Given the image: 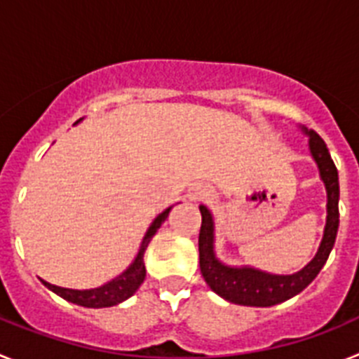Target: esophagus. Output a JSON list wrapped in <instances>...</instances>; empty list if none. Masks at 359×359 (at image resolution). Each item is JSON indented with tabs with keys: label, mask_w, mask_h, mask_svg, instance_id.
<instances>
[{
	"label": "esophagus",
	"mask_w": 359,
	"mask_h": 359,
	"mask_svg": "<svg viewBox=\"0 0 359 359\" xmlns=\"http://www.w3.org/2000/svg\"><path fill=\"white\" fill-rule=\"evenodd\" d=\"M192 198H194V199H207V198H210V190H207V189L196 190L194 194H192Z\"/></svg>",
	"instance_id": "obj_1"
}]
</instances>
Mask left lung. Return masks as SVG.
Masks as SVG:
<instances>
[{
  "label": "left lung",
  "mask_w": 359,
  "mask_h": 359,
  "mask_svg": "<svg viewBox=\"0 0 359 359\" xmlns=\"http://www.w3.org/2000/svg\"><path fill=\"white\" fill-rule=\"evenodd\" d=\"M309 138L311 158L318 167L320 180L327 192V217L325 228L315 257L300 271L291 275H275L252 268V266H230L219 261L215 255V223L214 215L205 205H199L201 230H199V268L205 282L214 293L231 304L250 307H269L290 300L291 297L306 290L315 280L320 269L327 262L329 253L334 246L338 224H340V183L325 142L307 128H300Z\"/></svg>",
  "instance_id": "1"
}]
</instances>
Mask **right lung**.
<instances>
[{
	"mask_svg": "<svg viewBox=\"0 0 359 359\" xmlns=\"http://www.w3.org/2000/svg\"><path fill=\"white\" fill-rule=\"evenodd\" d=\"M81 120H79V122H81ZM170 210H172V207L165 208L161 214H158L156 217H154V221L151 223V226H149L147 231H145L144 239H142L140 250H138V253H136L135 261H133L128 268L123 269L122 273L116 275L115 278H111L109 282H106V284H102V286L91 287V290H69V287L53 286V284L43 280V278H41V282H43L44 286L48 287L50 291H53V293L59 294L61 298H65V300H68V302L77 304V306H82V307H93V309H100V307L116 306V304L123 302V300H128L129 297H133V294L138 291V287H140L142 282H144V278H145V264H144L145 248H147V244L151 243V239L158 231V228L163 224L165 219L169 217Z\"/></svg>",
	"mask_w": 359,
	"mask_h": 359,
	"instance_id": "add662e5",
	"label": "right lung"
}]
</instances>
